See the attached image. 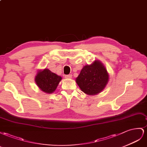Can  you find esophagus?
I'll return each instance as SVG.
<instances>
[{"label":"esophagus","instance_id":"esophagus-1","mask_svg":"<svg viewBox=\"0 0 147 147\" xmlns=\"http://www.w3.org/2000/svg\"><path fill=\"white\" fill-rule=\"evenodd\" d=\"M65 78H67V79H71V78H72V75H71V74L66 75V76H65Z\"/></svg>","mask_w":147,"mask_h":147}]
</instances>
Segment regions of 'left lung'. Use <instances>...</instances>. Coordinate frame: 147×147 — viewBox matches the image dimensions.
Returning a JSON list of instances; mask_svg holds the SVG:
<instances>
[{"label":"left lung","mask_w":147,"mask_h":147,"mask_svg":"<svg viewBox=\"0 0 147 147\" xmlns=\"http://www.w3.org/2000/svg\"><path fill=\"white\" fill-rule=\"evenodd\" d=\"M108 81L109 74L105 66L98 60L84 66L76 79L81 90L89 95H95L102 92Z\"/></svg>","instance_id":"8db88e82"}]
</instances>
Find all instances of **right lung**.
I'll list each match as a JSON object with an SVG mask.
<instances>
[{
    "instance_id": "obj_1",
    "label": "right lung",
    "mask_w": 147,
    "mask_h": 147,
    "mask_svg": "<svg viewBox=\"0 0 147 147\" xmlns=\"http://www.w3.org/2000/svg\"><path fill=\"white\" fill-rule=\"evenodd\" d=\"M61 79V76L45 68L38 70L34 80L37 86L44 93L52 94L57 89Z\"/></svg>"
}]
</instances>
